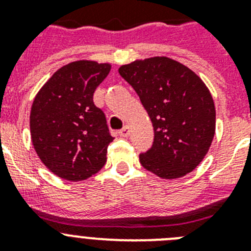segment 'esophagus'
<instances>
[{
    "instance_id": "34e87169",
    "label": "esophagus",
    "mask_w": 251,
    "mask_h": 251,
    "mask_svg": "<svg viewBox=\"0 0 251 251\" xmlns=\"http://www.w3.org/2000/svg\"><path fill=\"white\" fill-rule=\"evenodd\" d=\"M119 136L121 137H128L129 136V126H124L121 130H119Z\"/></svg>"
}]
</instances>
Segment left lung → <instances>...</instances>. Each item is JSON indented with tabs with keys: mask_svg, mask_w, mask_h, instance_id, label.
Returning a JSON list of instances; mask_svg holds the SVG:
<instances>
[{
	"mask_svg": "<svg viewBox=\"0 0 251 251\" xmlns=\"http://www.w3.org/2000/svg\"><path fill=\"white\" fill-rule=\"evenodd\" d=\"M118 72L138 94L154 130L152 147L139 154L141 165L166 179L192 172L215 136L216 112L205 83L166 56L136 60Z\"/></svg>",
	"mask_w": 251,
	"mask_h": 251,
	"instance_id": "8db88e82",
	"label": "left lung"
}]
</instances>
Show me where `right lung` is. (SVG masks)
<instances>
[{
  "label": "right lung",
  "instance_id": "right-lung-1",
  "mask_svg": "<svg viewBox=\"0 0 251 251\" xmlns=\"http://www.w3.org/2000/svg\"><path fill=\"white\" fill-rule=\"evenodd\" d=\"M110 64L77 60L60 68L31 106V141L44 165L68 181H83L106 162L110 136L103 110L93 101Z\"/></svg>",
  "mask_w": 251,
  "mask_h": 251
}]
</instances>
